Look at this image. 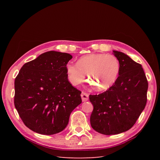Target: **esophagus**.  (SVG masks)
I'll return each instance as SVG.
<instances>
[{"instance_id": "obj_1", "label": "esophagus", "mask_w": 160, "mask_h": 160, "mask_svg": "<svg viewBox=\"0 0 160 160\" xmlns=\"http://www.w3.org/2000/svg\"><path fill=\"white\" fill-rule=\"evenodd\" d=\"M81 96L82 101H87L89 99V95L88 93H85V92H82Z\"/></svg>"}]
</instances>
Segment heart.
I'll return each instance as SVG.
<instances>
[{
  "mask_svg": "<svg viewBox=\"0 0 160 160\" xmlns=\"http://www.w3.org/2000/svg\"><path fill=\"white\" fill-rule=\"evenodd\" d=\"M119 71L118 58L103 53H92L81 57L77 63L68 62L66 65L67 76L72 85L81 84L88 74L91 85L98 91L110 88L117 81Z\"/></svg>",
  "mask_w": 160,
  "mask_h": 160,
  "instance_id": "1",
  "label": "heart"
}]
</instances>
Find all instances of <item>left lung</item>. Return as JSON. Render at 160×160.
<instances>
[{"instance_id": "left-lung-1", "label": "left lung", "mask_w": 160, "mask_h": 160, "mask_svg": "<svg viewBox=\"0 0 160 160\" xmlns=\"http://www.w3.org/2000/svg\"><path fill=\"white\" fill-rule=\"evenodd\" d=\"M120 64L115 83L103 93L90 95L93 105L92 128L104 135H115L132 128L147 103L148 80L142 65L125 53L113 51Z\"/></svg>"}]
</instances>
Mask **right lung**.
<instances>
[{
	"label": "right lung",
	"mask_w": 160,
	"mask_h": 160,
	"mask_svg": "<svg viewBox=\"0 0 160 160\" xmlns=\"http://www.w3.org/2000/svg\"><path fill=\"white\" fill-rule=\"evenodd\" d=\"M72 57L66 52H44L24 65L15 78L14 106L24 124L33 132H62L72 110L81 103V92L69 83L66 71Z\"/></svg>",
	"instance_id": "1"
}]
</instances>
